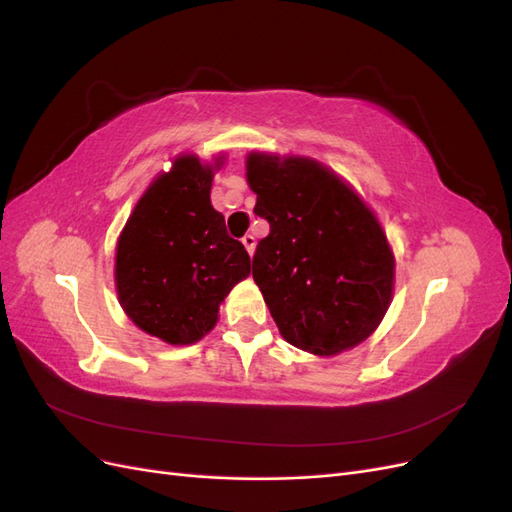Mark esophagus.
Returning a JSON list of instances; mask_svg holds the SVG:
<instances>
[{
    "mask_svg": "<svg viewBox=\"0 0 512 512\" xmlns=\"http://www.w3.org/2000/svg\"><path fill=\"white\" fill-rule=\"evenodd\" d=\"M241 243L245 245V250H247V254H254V247H256V239H254V235H245L243 239H241Z\"/></svg>",
    "mask_w": 512,
    "mask_h": 512,
    "instance_id": "1",
    "label": "esophagus"
}]
</instances>
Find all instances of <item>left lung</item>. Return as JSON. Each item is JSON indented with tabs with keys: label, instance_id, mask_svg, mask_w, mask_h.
I'll return each mask as SVG.
<instances>
[{
	"label": "left lung",
	"instance_id": "obj_1",
	"mask_svg": "<svg viewBox=\"0 0 512 512\" xmlns=\"http://www.w3.org/2000/svg\"><path fill=\"white\" fill-rule=\"evenodd\" d=\"M254 213L269 222L252 275L282 337L333 356L376 331L391 305L395 258L376 215L309 158L247 156Z\"/></svg>",
	"mask_w": 512,
	"mask_h": 512
}]
</instances>
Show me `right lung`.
<instances>
[{"label": "right lung", "mask_w": 512, "mask_h": 512, "mask_svg": "<svg viewBox=\"0 0 512 512\" xmlns=\"http://www.w3.org/2000/svg\"><path fill=\"white\" fill-rule=\"evenodd\" d=\"M181 156L138 200L115 256L123 312L173 346L194 344L218 322L230 288L250 275V256L211 205L213 170Z\"/></svg>", "instance_id": "add662e5"}]
</instances>
